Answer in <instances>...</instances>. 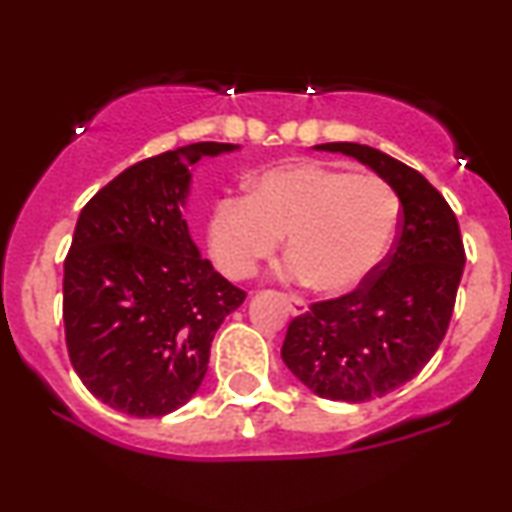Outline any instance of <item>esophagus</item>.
I'll return each mask as SVG.
<instances>
[{"instance_id": "esophagus-1", "label": "esophagus", "mask_w": 512, "mask_h": 512, "mask_svg": "<svg viewBox=\"0 0 512 512\" xmlns=\"http://www.w3.org/2000/svg\"><path fill=\"white\" fill-rule=\"evenodd\" d=\"M286 305H288V310H291V315L293 317H300V315H305L307 312V305H305V300H300V298H295V295H286Z\"/></svg>"}]
</instances>
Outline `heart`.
I'll return each mask as SVG.
<instances>
[{"label": "heart", "instance_id": "1", "mask_svg": "<svg viewBox=\"0 0 512 512\" xmlns=\"http://www.w3.org/2000/svg\"><path fill=\"white\" fill-rule=\"evenodd\" d=\"M400 200L379 176L322 162L274 166L248 195L221 197L207 219V248L229 279H248L286 236L288 272L338 298L377 272L398 233Z\"/></svg>", "mask_w": 512, "mask_h": 512}]
</instances>
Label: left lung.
<instances>
[{
    "label": "left lung",
    "mask_w": 512,
    "mask_h": 512,
    "mask_svg": "<svg viewBox=\"0 0 512 512\" xmlns=\"http://www.w3.org/2000/svg\"><path fill=\"white\" fill-rule=\"evenodd\" d=\"M369 166L396 190L400 233L393 252L360 288L315 303L286 331L281 357L317 396L365 403L422 372L446 336L465 269L460 226L420 171L360 143H324Z\"/></svg>",
    "instance_id": "left-lung-1"
}]
</instances>
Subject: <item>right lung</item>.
<instances>
[{
	"label": "right lung",
	"mask_w": 512,
	"mask_h": 512,
	"mask_svg": "<svg viewBox=\"0 0 512 512\" xmlns=\"http://www.w3.org/2000/svg\"><path fill=\"white\" fill-rule=\"evenodd\" d=\"M195 143L128 166L80 212L64 262L71 365L92 396L133 417L186 405L207 374L214 334L245 293L214 272L183 209L202 157Z\"/></svg>",
	"instance_id": "right-lung-1"
}]
</instances>
